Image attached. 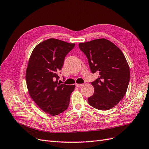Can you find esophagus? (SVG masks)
<instances>
[{
	"instance_id": "1",
	"label": "esophagus",
	"mask_w": 149,
	"mask_h": 149,
	"mask_svg": "<svg viewBox=\"0 0 149 149\" xmlns=\"http://www.w3.org/2000/svg\"><path fill=\"white\" fill-rule=\"evenodd\" d=\"M76 86L77 87H81L83 86H84V84H76Z\"/></svg>"
}]
</instances>
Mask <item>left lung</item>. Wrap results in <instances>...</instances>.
<instances>
[{
    "instance_id": "left-lung-1",
    "label": "left lung",
    "mask_w": 149,
    "mask_h": 149,
    "mask_svg": "<svg viewBox=\"0 0 149 149\" xmlns=\"http://www.w3.org/2000/svg\"><path fill=\"white\" fill-rule=\"evenodd\" d=\"M79 47L86 56L93 73L100 76L91 82L93 95L89 105L99 110L112 109L124 97L130 80L129 66L123 53L105 38L80 43Z\"/></svg>"
}]
</instances>
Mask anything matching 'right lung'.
I'll list each match as a JSON object with an SVG mask.
<instances>
[{"instance_id": "add662e5", "label": "right lung", "mask_w": 149, "mask_h": 149, "mask_svg": "<svg viewBox=\"0 0 149 149\" xmlns=\"http://www.w3.org/2000/svg\"><path fill=\"white\" fill-rule=\"evenodd\" d=\"M75 46L49 38L35 47L26 71V82L31 98L47 114L56 116L69 106L74 85L58 83L65 56Z\"/></svg>"}]
</instances>
